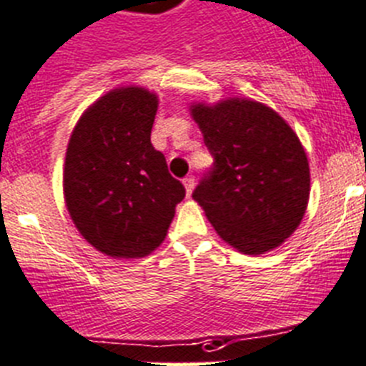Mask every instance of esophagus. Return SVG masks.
I'll return each mask as SVG.
<instances>
[{
	"label": "esophagus",
	"instance_id": "obj_1",
	"mask_svg": "<svg viewBox=\"0 0 366 366\" xmlns=\"http://www.w3.org/2000/svg\"><path fill=\"white\" fill-rule=\"evenodd\" d=\"M184 186H186V191H187V195H191V191H193V186H195V177L193 175H187L186 179L182 180Z\"/></svg>",
	"mask_w": 366,
	"mask_h": 366
}]
</instances>
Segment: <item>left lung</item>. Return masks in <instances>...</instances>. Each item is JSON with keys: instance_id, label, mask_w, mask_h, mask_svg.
<instances>
[{"instance_id": "8db88e82", "label": "left lung", "mask_w": 366, "mask_h": 366, "mask_svg": "<svg viewBox=\"0 0 366 366\" xmlns=\"http://www.w3.org/2000/svg\"><path fill=\"white\" fill-rule=\"evenodd\" d=\"M213 157L193 191L220 239L248 255L277 248L297 229L310 167L294 129L264 104L229 98L191 105Z\"/></svg>"}]
</instances>
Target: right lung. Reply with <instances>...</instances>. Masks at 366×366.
Returning <instances> with one entry per match:
<instances>
[{
  "label": "right lung",
  "instance_id": "right-lung-1",
  "mask_svg": "<svg viewBox=\"0 0 366 366\" xmlns=\"http://www.w3.org/2000/svg\"><path fill=\"white\" fill-rule=\"evenodd\" d=\"M157 94L120 87L78 120L65 154L69 215L89 244L114 259L146 257L162 244L186 197L151 144Z\"/></svg>",
  "mask_w": 366,
  "mask_h": 366
}]
</instances>
